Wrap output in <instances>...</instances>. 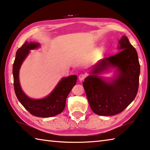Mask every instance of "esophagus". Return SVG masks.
<instances>
[{"label":"esophagus","instance_id":"1","mask_svg":"<svg viewBox=\"0 0 150 150\" xmlns=\"http://www.w3.org/2000/svg\"><path fill=\"white\" fill-rule=\"evenodd\" d=\"M85 77H86V74H85V73H81V74L79 75V80L81 81H83L85 78Z\"/></svg>","mask_w":150,"mask_h":150}]
</instances>
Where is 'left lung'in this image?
<instances>
[{
	"mask_svg": "<svg viewBox=\"0 0 150 150\" xmlns=\"http://www.w3.org/2000/svg\"><path fill=\"white\" fill-rule=\"evenodd\" d=\"M118 44L120 52L95 63L83 83L91 110L100 116H112L122 112L138 93L140 73L138 54L125 35ZM110 69H115L113 78L100 76Z\"/></svg>",
	"mask_w": 150,
	"mask_h": 150,
	"instance_id": "obj_1",
	"label": "left lung"
}]
</instances>
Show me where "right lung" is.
I'll return each instance as SVG.
<instances>
[{"instance_id": "obj_1", "label": "right lung", "mask_w": 150, "mask_h": 150, "mask_svg": "<svg viewBox=\"0 0 150 150\" xmlns=\"http://www.w3.org/2000/svg\"><path fill=\"white\" fill-rule=\"evenodd\" d=\"M40 46V44L38 42H26L17 50L12 69L14 87L17 98L30 114L38 117L47 118L59 115L64 110L66 98L75 85L77 76L73 75L63 77L50 95L44 98L35 99L28 97L22 91L20 85L19 71L30 50L37 49Z\"/></svg>"}]
</instances>
